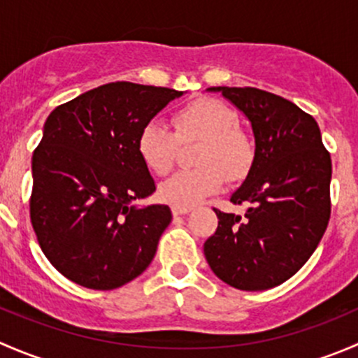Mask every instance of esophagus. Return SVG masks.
<instances>
[{
    "label": "esophagus",
    "mask_w": 358,
    "mask_h": 358,
    "mask_svg": "<svg viewBox=\"0 0 358 358\" xmlns=\"http://www.w3.org/2000/svg\"><path fill=\"white\" fill-rule=\"evenodd\" d=\"M171 213L173 216H182V215H187V213H190V208H178V206H173Z\"/></svg>",
    "instance_id": "obj_1"
}]
</instances>
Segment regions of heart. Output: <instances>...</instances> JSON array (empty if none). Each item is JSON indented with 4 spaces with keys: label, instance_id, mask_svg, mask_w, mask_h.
I'll use <instances>...</instances> for the list:
<instances>
[{
    "label": "heart",
    "instance_id": "b5f03b06",
    "mask_svg": "<svg viewBox=\"0 0 358 358\" xmlns=\"http://www.w3.org/2000/svg\"><path fill=\"white\" fill-rule=\"evenodd\" d=\"M175 133L150 121L140 131L136 149L143 164L156 175L173 168L180 142H201L194 169H183L161 183L159 197L166 204L192 208L218 192L230 180H243L255 161V143L243 129L236 110L215 99H197L173 117Z\"/></svg>",
    "mask_w": 358,
    "mask_h": 358
}]
</instances>
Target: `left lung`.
Masks as SVG:
<instances>
[{"instance_id":"1","label":"left lung","mask_w":358,"mask_h":358,"mask_svg":"<svg viewBox=\"0 0 358 358\" xmlns=\"http://www.w3.org/2000/svg\"><path fill=\"white\" fill-rule=\"evenodd\" d=\"M251 122L255 161L230 196L244 218L215 209L218 229L204 243L218 279L241 291L286 282L312 256L331 216V156L319 124L298 106L258 88L213 86Z\"/></svg>"}]
</instances>
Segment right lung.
<instances>
[{
	"label": "right lung",
	"instance_id": "1",
	"mask_svg": "<svg viewBox=\"0 0 358 358\" xmlns=\"http://www.w3.org/2000/svg\"><path fill=\"white\" fill-rule=\"evenodd\" d=\"M183 92L115 81L57 107L32 154L31 222L53 266L88 289L110 291L152 262L171 222L136 149L140 131Z\"/></svg>",
	"mask_w": 358,
	"mask_h": 358
}]
</instances>
